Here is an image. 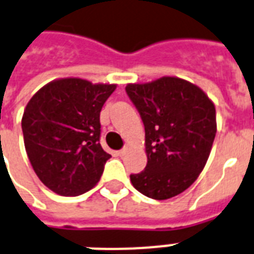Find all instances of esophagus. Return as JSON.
Listing matches in <instances>:
<instances>
[{
  "instance_id": "esophagus-1",
  "label": "esophagus",
  "mask_w": 254,
  "mask_h": 254,
  "mask_svg": "<svg viewBox=\"0 0 254 254\" xmlns=\"http://www.w3.org/2000/svg\"><path fill=\"white\" fill-rule=\"evenodd\" d=\"M127 152V146H125V148H123L121 150H119V152H116V153H117V156H124Z\"/></svg>"
}]
</instances>
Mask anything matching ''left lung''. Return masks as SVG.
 I'll return each mask as SVG.
<instances>
[{"instance_id": "obj_1", "label": "left lung", "mask_w": 254, "mask_h": 254, "mask_svg": "<svg viewBox=\"0 0 254 254\" xmlns=\"http://www.w3.org/2000/svg\"><path fill=\"white\" fill-rule=\"evenodd\" d=\"M125 89L144 123L148 157L131 185L153 200L177 196L208 161L217 131L214 104L200 86L170 75Z\"/></svg>"}]
</instances>
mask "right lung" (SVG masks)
<instances>
[{
  "label": "right lung",
  "mask_w": 254,
  "mask_h": 254,
  "mask_svg": "<svg viewBox=\"0 0 254 254\" xmlns=\"http://www.w3.org/2000/svg\"><path fill=\"white\" fill-rule=\"evenodd\" d=\"M116 88L66 77L48 82L29 100L21 120L25 149L52 191L80 196L100 181L110 158L100 145V113Z\"/></svg>",
  "instance_id": "1"
}]
</instances>
